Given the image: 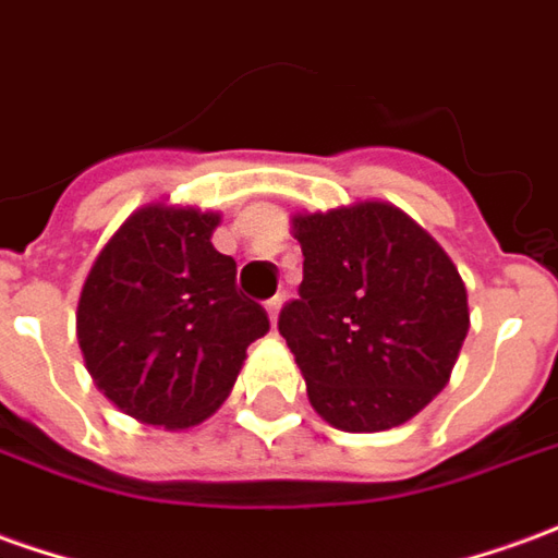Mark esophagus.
I'll return each mask as SVG.
<instances>
[{
  "mask_svg": "<svg viewBox=\"0 0 558 558\" xmlns=\"http://www.w3.org/2000/svg\"><path fill=\"white\" fill-rule=\"evenodd\" d=\"M280 305H283V295H275V299H268V302H266V311H268V319H271V323H278V314H280Z\"/></svg>",
  "mask_w": 558,
  "mask_h": 558,
  "instance_id": "1",
  "label": "esophagus"
}]
</instances>
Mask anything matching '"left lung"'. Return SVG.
I'll list each match as a JSON object with an SVG mask.
<instances>
[{
    "label": "left lung",
    "instance_id": "obj_1",
    "mask_svg": "<svg viewBox=\"0 0 558 558\" xmlns=\"http://www.w3.org/2000/svg\"><path fill=\"white\" fill-rule=\"evenodd\" d=\"M299 299L280 335L329 426L384 432L435 399L469 335V292L426 229L387 202L292 217Z\"/></svg>",
    "mask_w": 558,
    "mask_h": 558
}]
</instances>
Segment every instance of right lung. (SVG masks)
<instances>
[{
	"label": "right lung",
	"mask_w": 558,
	"mask_h": 558,
	"mask_svg": "<svg viewBox=\"0 0 558 558\" xmlns=\"http://www.w3.org/2000/svg\"><path fill=\"white\" fill-rule=\"evenodd\" d=\"M220 214L144 205L89 268L77 341L96 387L147 426L190 428L235 387L266 307L235 287V259L214 251Z\"/></svg>",
	"instance_id": "right-lung-1"
}]
</instances>
